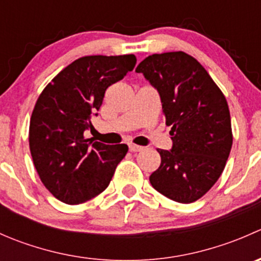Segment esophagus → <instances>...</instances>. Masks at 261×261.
Returning <instances> with one entry per match:
<instances>
[{"label": "esophagus", "mask_w": 261, "mask_h": 261, "mask_svg": "<svg viewBox=\"0 0 261 261\" xmlns=\"http://www.w3.org/2000/svg\"><path fill=\"white\" fill-rule=\"evenodd\" d=\"M128 149H130V151L136 152V151H141V150H144V147L140 145H135V144H130V145H128Z\"/></svg>", "instance_id": "obj_1"}]
</instances>
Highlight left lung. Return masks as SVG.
I'll return each mask as SVG.
<instances>
[{"label":"left lung","instance_id":"1","mask_svg":"<svg viewBox=\"0 0 261 261\" xmlns=\"http://www.w3.org/2000/svg\"><path fill=\"white\" fill-rule=\"evenodd\" d=\"M136 72L158 89L172 126V150L158 149L162 163L150 183L173 201L192 203L212 188L230 155L227 101L201 63L184 51L149 55Z\"/></svg>","mask_w":261,"mask_h":261}]
</instances>
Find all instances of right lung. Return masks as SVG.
Segmentation results:
<instances>
[{
  "label": "right lung",
  "mask_w": 261,
  "mask_h": 261,
  "mask_svg": "<svg viewBox=\"0 0 261 261\" xmlns=\"http://www.w3.org/2000/svg\"><path fill=\"white\" fill-rule=\"evenodd\" d=\"M136 64L134 54L89 55L74 60L44 88L30 118L29 145L34 165L50 193L80 204L109 187L125 158V144L105 145L84 138L105 92ZM97 115V114H96Z\"/></svg>",
  "instance_id": "obj_1"
}]
</instances>
